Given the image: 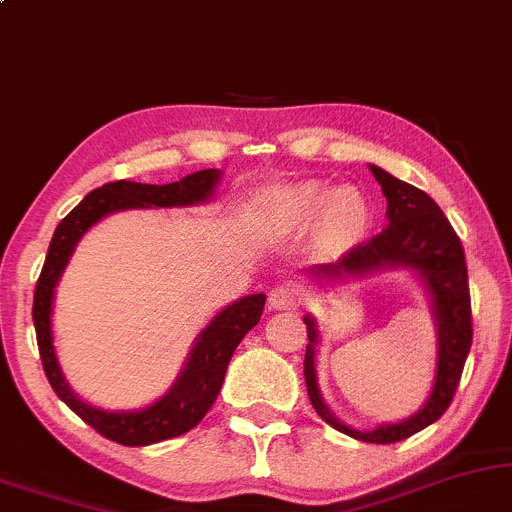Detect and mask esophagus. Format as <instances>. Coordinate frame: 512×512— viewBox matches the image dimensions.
Here are the masks:
<instances>
[{"label": "esophagus", "mask_w": 512, "mask_h": 512, "mask_svg": "<svg viewBox=\"0 0 512 512\" xmlns=\"http://www.w3.org/2000/svg\"><path fill=\"white\" fill-rule=\"evenodd\" d=\"M295 300H298V293L291 286H274L269 291V307L272 310H286V307L295 305Z\"/></svg>", "instance_id": "1"}]
</instances>
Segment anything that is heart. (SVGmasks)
I'll return each mask as SVG.
<instances>
[{"instance_id": "b5f03b06", "label": "heart", "mask_w": 512, "mask_h": 512, "mask_svg": "<svg viewBox=\"0 0 512 512\" xmlns=\"http://www.w3.org/2000/svg\"><path fill=\"white\" fill-rule=\"evenodd\" d=\"M260 207L281 226H305L317 219L319 236L331 245L355 243L372 221V207L360 190L353 186L334 190L319 181L267 190Z\"/></svg>"}]
</instances>
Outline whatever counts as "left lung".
<instances>
[{
	"mask_svg": "<svg viewBox=\"0 0 512 512\" xmlns=\"http://www.w3.org/2000/svg\"><path fill=\"white\" fill-rule=\"evenodd\" d=\"M369 171L377 178L381 193L386 197V229L367 243L348 250L341 260L315 264L305 274L319 286H336V283L386 272V269H408L415 274L429 295L436 326V374L432 393L415 415L400 422L379 424L369 432L343 424L326 408L322 391H319L315 357L319 329L312 315L303 317L307 338H310L305 350V384L312 408L338 432L367 443H396L422 432L424 427L439 420L451 405L472 346L470 283H467V264L460 238L455 236L451 221L432 197L391 176L381 166L369 164Z\"/></svg>",
	"mask_w": 512,
	"mask_h": 512,
	"instance_id": "left-lung-1",
	"label": "left lung"
}]
</instances>
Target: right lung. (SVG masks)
<instances>
[{"mask_svg":"<svg viewBox=\"0 0 512 512\" xmlns=\"http://www.w3.org/2000/svg\"><path fill=\"white\" fill-rule=\"evenodd\" d=\"M221 181L219 169L195 171L181 181L166 186H150V183L114 181L92 190L61 219L49 243L45 267L35 286L33 322L38 334V348L42 367L57 396L85 424H90L104 439L121 443V446H150L166 439H174L190 432L200 424L207 410L217 400L221 384H224L226 367H229L233 350L243 341V336L260 322L267 295L255 293L233 300L217 317L209 322L195 338L188 360L171 389L140 410H102L97 405L85 403L71 391L61 365L57 360L52 336V305L61 274L69 264L78 240L88 233L97 221L123 209H169V207H195L205 205L217 193Z\"/></svg>","mask_w":512,"mask_h":512,"instance_id":"1","label":"right lung"}]
</instances>
